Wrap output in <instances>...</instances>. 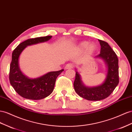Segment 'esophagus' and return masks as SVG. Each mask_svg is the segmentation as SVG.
<instances>
[{
	"instance_id": "34e87169",
	"label": "esophagus",
	"mask_w": 132,
	"mask_h": 132,
	"mask_svg": "<svg viewBox=\"0 0 132 132\" xmlns=\"http://www.w3.org/2000/svg\"><path fill=\"white\" fill-rule=\"evenodd\" d=\"M73 67H74L73 64H72V63H68V64H67L66 65L65 68V69H70L73 68Z\"/></svg>"
}]
</instances>
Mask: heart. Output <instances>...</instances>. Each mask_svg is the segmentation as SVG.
<instances>
[{"mask_svg": "<svg viewBox=\"0 0 132 132\" xmlns=\"http://www.w3.org/2000/svg\"><path fill=\"white\" fill-rule=\"evenodd\" d=\"M88 45V43L87 42H81V43L79 44V47L81 50H84L85 48H87V50L88 53H92L95 52L96 50V45L94 44H91L90 45Z\"/></svg>", "mask_w": 132, "mask_h": 132, "instance_id": "obj_1", "label": "heart"}]
</instances>
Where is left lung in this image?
I'll return each mask as SVG.
<instances>
[{
	"instance_id": "8db88e82",
	"label": "left lung",
	"mask_w": 132,
	"mask_h": 132,
	"mask_svg": "<svg viewBox=\"0 0 132 132\" xmlns=\"http://www.w3.org/2000/svg\"><path fill=\"white\" fill-rule=\"evenodd\" d=\"M101 45V53L95 58L104 60L108 68L105 81L97 87L85 86L77 72L74 82V90L80 97L88 101H97L104 99L111 94L119 83L118 59L116 53L107 43L98 40Z\"/></svg>"
}]
</instances>
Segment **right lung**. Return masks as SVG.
<instances>
[{"label": "right lung", "mask_w": 132, "mask_h": 132, "mask_svg": "<svg viewBox=\"0 0 132 132\" xmlns=\"http://www.w3.org/2000/svg\"><path fill=\"white\" fill-rule=\"evenodd\" d=\"M52 37L46 36L29 39L21 43L13 51L10 65L9 80L14 90L21 97L31 100H40L48 97L54 90L56 78L64 69L50 72L42 77L30 79L24 76L19 66V56L27 46L47 42Z\"/></svg>", "instance_id": "add662e5"}]
</instances>
